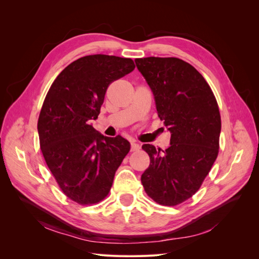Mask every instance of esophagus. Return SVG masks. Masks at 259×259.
Returning a JSON list of instances; mask_svg holds the SVG:
<instances>
[{
	"mask_svg": "<svg viewBox=\"0 0 259 259\" xmlns=\"http://www.w3.org/2000/svg\"><path fill=\"white\" fill-rule=\"evenodd\" d=\"M139 149H140V146H139L138 144L133 143V144L131 145V151H133V152H134V151H138Z\"/></svg>",
	"mask_w": 259,
	"mask_h": 259,
	"instance_id": "1",
	"label": "esophagus"
}]
</instances>
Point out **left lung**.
<instances>
[{
    "instance_id": "obj_1",
    "label": "left lung",
    "mask_w": 259,
    "mask_h": 259,
    "mask_svg": "<svg viewBox=\"0 0 259 259\" xmlns=\"http://www.w3.org/2000/svg\"><path fill=\"white\" fill-rule=\"evenodd\" d=\"M135 62L152 90L159 117L170 132L165 150L143 146L150 164L142 184L158 204L175 206L200 189L217 158L222 130L218 104L204 77L188 62L176 57Z\"/></svg>"
}]
</instances>
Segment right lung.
Here are the masks:
<instances>
[{
  "label": "right lung",
  "mask_w": 259,
  "mask_h": 259,
  "mask_svg": "<svg viewBox=\"0 0 259 259\" xmlns=\"http://www.w3.org/2000/svg\"><path fill=\"white\" fill-rule=\"evenodd\" d=\"M134 69L131 58L89 55L62 70L46 94L37 121L40 147L60 190L77 204L107 197L130 151L126 139L99 134L91 120L98 117L109 85Z\"/></svg>",
  "instance_id": "add662e5"
}]
</instances>
